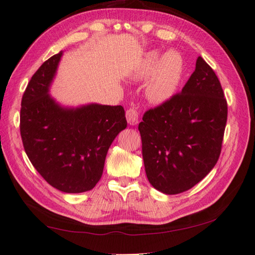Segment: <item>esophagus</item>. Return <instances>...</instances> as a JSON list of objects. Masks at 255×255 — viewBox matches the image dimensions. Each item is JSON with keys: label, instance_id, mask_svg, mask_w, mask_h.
I'll list each match as a JSON object with an SVG mask.
<instances>
[{"label": "esophagus", "instance_id": "obj_1", "mask_svg": "<svg viewBox=\"0 0 255 255\" xmlns=\"http://www.w3.org/2000/svg\"><path fill=\"white\" fill-rule=\"evenodd\" d=\"M126 117L129 125H137L139 122V113L136 108H129L126 112Z\"/></svg>", "mask_w": 255, "mask_h": 255}]
</instances>
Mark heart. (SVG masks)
I'll list each match as a JSON object with an SVG mask.
<instances>
[{
  "instance_id": "b5f03b06",
  "label": "heart",
  "mask_w": 255,
  "mask_h": 255,
  "mask_svg": "<svg viewBox=\"0 0 255 255\" xmlns=\"http://www.w3.org/2000/svg\"><path fill=\"white\" fill-rule=\"evenodd\" d=\"M184 74V59L180 53L169 51L161 54L158 49L148 52L139 65L137 76L148 78L146 94L154 104L168 102L177 93Z\"/></svg>"
}]
</instances>
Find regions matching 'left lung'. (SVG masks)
<instances>
[{
  "instance_id": "1",
  "label": "left lung",
  "mask_w": 255,
  "mask_h": 255,
  "mask_svg": "<svg viewBox=\"0 0 255 255\" xmlns=\"http://www.w3.org/2000/svg\"><path fill=\"white\" fill-rule=\"evenodd\" d=\"M227 118L221 84L199 56L181 93L147 111L138 126L151 186L177 194L200 182L220 157Z\"/></svg>"
}]
</instances>
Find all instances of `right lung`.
<instances>
[{
    "label": "right lung",
    "instance_id": "1",
    "mask_svg": "<svg viewBox=\"0 0 255 255\" xmlns=\"http://www.w3.org/2000/svg\"><path fill=\"white\" fill-rule=\"evenodd\" d=\"M63 52L42 64L22 97L19 130L29 161L52 187L81 193L101 180L105 159L127 127L123 106L63 107L49 95Z\"/></svg>",
    "mask_w": 255,
    "mask_h": 255
}]
</instances>
